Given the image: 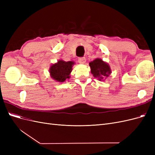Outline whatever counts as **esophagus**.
<instances>
[{
	"instance_id": "obj_1",
	"label": "esophagus",
	"mask_w": 155,
	"mask_h": 155,
	"mask_svg": "<svg viewBox=\"0 0 155 155\" xmlns=\"http://www.w3.org/2000/svg\"><path fill=\"white\" fill-rule=\"evenodd\" d=\"M78 62L80 64H84L86 62V59L85 58H79L78 59Z\"/></svg>"
}]
</instances>
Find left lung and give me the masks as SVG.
<instances>
[{
  "label": "left lung",
  "mask_w": 155,
  "mask_h": 155,
  "mask_svg": "<svg viewBox=\"0 0 155 155\" xmlns=\"http://www.w3.org/2000/svg\"><path fill=\"white\" fill-rule=\"evenodd\" d=\"M89 65L91 68V73L95 78L99 79V80L108 77L111 73L109 64L103 61L101 59H96L89 63Z\"/></svg>",
  "instance_id": "left-lung-1"
}]
</instances>
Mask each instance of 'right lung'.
Listing matches in <instances>:
<instances>
[{"label":"right lung","mask_w":155,"mask_h":155,"mask_svg":"<svg viewBox=\"0 0 155 155\" xmlns=\"http://www.w3.org/2000/svg\"><path fill=\"white\" fill-rule=\"evenodd\" d=\"M73 61H64L60 60L52 64L50 69L51 77L58 82H64L70 78V74L72 72Z\"/></svg>","instance_id":"1"}]
</instances>
